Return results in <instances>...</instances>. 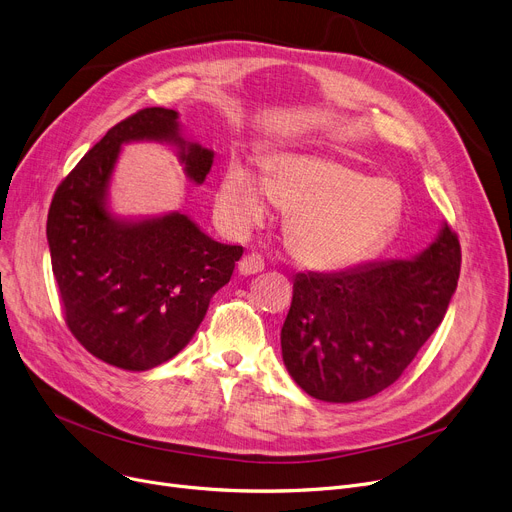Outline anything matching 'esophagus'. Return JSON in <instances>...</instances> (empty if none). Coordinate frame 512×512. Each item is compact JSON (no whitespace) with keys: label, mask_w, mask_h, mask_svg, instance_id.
<instances>
[{"label":"esophagus","mask_w":512,"mask_h":512,"mask_svg":"<svg viewBox=\"0 0 512 512\" xmlns=\"http://www.w3.org/2000/svg\"><path fill=\"white\" fill-rule=\"evenodd\" d=\"M263 267H265V261L259 253H249L238 261V272L245 274V276L259 274V272H263Z\"/></svg>","instance_id":"obj_1"}]
</instances>
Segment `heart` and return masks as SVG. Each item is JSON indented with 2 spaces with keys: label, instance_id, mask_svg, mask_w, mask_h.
Masks as SVG:
<instances>
[{
  "label": "heart",
  "instance_id": "heart-1",
  "mask_svg": "<svg viewBox=\"0 0 512 512\" xmlns=\"http://www.w3.org/2000/svg\"><path fill=\"white\" fill-rule=\"evenodd\" d=\"M270 197L288 211L292 255L315 270H342L378 253L396 232L405 199L386 178L321 155H280L263 182L230 164L215 195L218 218L232 234H247L270 213Z\"/></svg>",
  "mask_w": 512,
  "mask_h": 512
}]
</instances>
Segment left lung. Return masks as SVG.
I'll list each match as a JSON object with an SVG mask.
<instances>
[{"instance_id": "obj_1", "label": "left lung", "mask_w": 512, "mask_h": 512, "mask_svg": "<svg viewBox=\"0 0 512 512\" xmlns=\"http://www.w3.org/2000/svg\"><path fill=\"white\" fill-rule=\"evenodd\" d=\"M459 274L461 242L448 226L415 259L297 274L280 334L292 380L326 402L386 390L442 324Z\"/></svg>"}]
</instances>
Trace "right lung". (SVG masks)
<instances>
[{"label": "right lung", "instance_id": "right-lung-1", "mask_svg": "<svg viewBox=\"0 0 512 512\" xmlns=\"http://www.w3.org/2000/svg\"><path fill=\"white\" fill-rule=\"evenodd\" d=\"M176 120L174 110L145 107L112 126L58 184L47 213L68 330L93 357L128 371L178 355L242 257V247L215 242L184 213L120 222L105 207L122 143L172 141L186 176L205 180L213 151L186 143Z\"/></svg>", "mask_w": 512, "mask_h": 512}]
</instances>
